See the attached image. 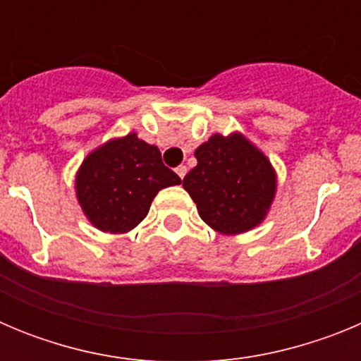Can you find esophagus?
<instances>
[{
  "label": "esophagus",
  "mask_w": 361,
  "mask_h": 361,
  "mask_svg": "<svg viewBox=\"0 0 361 361\" xmlns=\"http://www.w3.org/2000/svg\"><path fill=\"white\" fill-rule=\"evenodd\" d=\"M175 171H177V175L180 178H184V175L188 173V168L184 164H180V166H177V168H175Z\"/></svg>",
  "instance_id": "obj_1"
}]
</instances>
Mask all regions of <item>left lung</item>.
Returning a JSON list of instances; mask_svg holds the SVG:
<instances>
[{"label": "left lung", "mask_w": 361, "mask_h": 361, "mask_svg": "<svg viewBox=\"0 0 361 361\" xmlns=\"http://www.w3.org/2000/svg\"><path fill=\"white\" fill-rule=\"evenodd\" d=\"M197 166L184 177V190L200 219L224 235L260 224L276 190L275 171L264 153L235 133L213 135L195 152Z\"/></svg>", "instance_id": "1"}]
</instances>
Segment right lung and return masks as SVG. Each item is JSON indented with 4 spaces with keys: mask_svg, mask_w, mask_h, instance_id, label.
I'll list each match as a JSON object with an SVG mask.
<instances>
[{
    "mask_svg": "<svg viewBox=\"0 0 361 361\" xmlns=\"http://www.w3.org/2000/svg\"><path fill=\"white\" fill-rule=\"evenodd\" d=\"M180 184V177L162 164L157 146L135 133L92 152L75 178L82 212L101 231L126 233L135 228L159 190Z\"/></svg>",
    "mask_w": 361,
    "mask_h": 361,
    "instance_id": "1",
    "label": "right lung"
}]
</instances>
